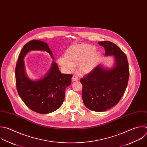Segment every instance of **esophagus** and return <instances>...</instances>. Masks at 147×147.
<instances>
[{
    "instance_id": "esophagus-1",
    "label": "esophagus",
    "mask_w": 147,
    "mask_h": 147,
    "mask_svg": "<svg viewBox=\"0 0 147 147\" xmlns=\"http://www.w3.org/2000/svg\"><path fill=\"white\" fill-rule=\"evenodd\" d=\"M78 80H79L78 77H77V76H73V77H72V78H71V81H78Z\"/></svg>"
}]
</instances>
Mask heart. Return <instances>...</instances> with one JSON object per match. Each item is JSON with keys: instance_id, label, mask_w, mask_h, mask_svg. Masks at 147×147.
<instances>
[{"instance_id": "1", "label": "heart", "mask_w": 147, "mask_h": 147, "mask_svg": "<svg viewBox=\"0 0 147 147\" xmlns=\"http://www.w3.org/2000/svg\"><path fill=\"white\" fill-rule=\"evenodd\" d=\"M95 47L88 44L76 45L66 51L65 57L58 58V62L66 71H73L77 66V71L81 74L90 73L94 69L99 58Z\"/></svg>"}]
</instances>
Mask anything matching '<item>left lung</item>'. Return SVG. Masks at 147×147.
Returning a JSON list of instances; mask_svg holds the SVG:
<instances>
[{"label":"left lung","mask_w":147,"mask_h":147,"mask_svg":"<svg viewBox=\"0 0 147 147\" xmlns=\"http://www.w3.org/2000/svg\"><path fill=\"white\" fill-rule=\"evenodd\" d=\"M98 43L104 47L106 57L114 56V64L111 68L97 65L80 82L85 106L92 111L103 112L115 106L122 98L127 85L129 70L126 55L116 44L108 41Z\"/></svg>","instance_id":"left-lung-1"}]
</instances>
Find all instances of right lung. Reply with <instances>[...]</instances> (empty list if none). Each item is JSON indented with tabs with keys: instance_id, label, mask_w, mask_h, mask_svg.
<instances>
[{
	"instance_id": "right-lung-1",
	"label": "right lung",
	"mask_w": 147,
	"mask_h": 147,
	"mask_svg": "<svg viewBox=\"0 0 147 147\" xmlns=\"http://www.w3.org/2000/svg\"><path fill=\"white\" fill-rule=\"evenodd\" d=\"M32 51H46L54 60L53 53L46 42L37 40L27 42L22 49L16 65L17 89L22 101L30 110L42 114L51 113L62 106L66 88L71 84L73 76L61 73L58 65L53 61L43 77L31 80L26 73L24 59Z\"/></svg>"
}]
</instances>
